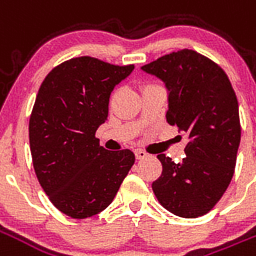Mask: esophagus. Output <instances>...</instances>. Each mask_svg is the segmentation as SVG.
<instances>
[{
    "mask_svg": "<svg viewBox=\"0 0 256 256\" xmlns=\"http://www.w3.org/2000/svg\"><path fill=\"white\" fill-rule=\"evenodd\" d=\"M136 156H137V159H140V160H141V159H145V158L148 156V154H146V152L142 150H136Z\"/></svg>",
    "mask_w": 256,
    "mask_h": 256,
    "instance_id": "esophagus-1",
    "label": "esophagus"
}]
</instances>
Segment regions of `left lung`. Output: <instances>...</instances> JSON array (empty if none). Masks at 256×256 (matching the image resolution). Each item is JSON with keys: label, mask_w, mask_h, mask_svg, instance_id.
<instances>
[{"label": "left lung", "mask_w": 256, "mask_h": 256, "mask_svg": "<svg viewBox=\"0 0 256 256\" xmlns=\"http://www.w3.org/2000/svg\"><path fill=\"white\" fill-rule=\"evenodd\" d=\"M168 89V124L186 134L185 158L166 155L152 184L159 203L174 215L198 218L214 208L229 186L242 126L234 90L225 71L200 53L182 49L142 66Z\"/></svg>", "instance_id": "8db88e82"}]
</instances>
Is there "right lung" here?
<instances>
[{"label": "right lung", "instance_id": "add662e5", "mask_svg": "<svg viewBox=\"0 0 256 256\" xmlns=\"http://www.w3.org/2000/svg\"><path fill=\"white\" fill-rule=\"evenodd\" d=\"M133 70L74 58L53 68L38 90L28 123L32 166L53 206L71 218L106 210L134 164L132 150L111 152L96 138L111 92Z\"/></svg>", "mask_w": 256, "mask_h": 256}]
</instances>
